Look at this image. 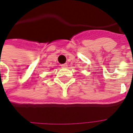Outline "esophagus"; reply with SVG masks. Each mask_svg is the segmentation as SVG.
Listing matches in <instances>:
<instances>
[{"instance_id": "obj_1", "label": "esophagus", "mask_w": 133, "mask_h": 133, "mask_svg": "<svg viewBox=\"0 0 133 133\" xmlns=\"http://www.w3.org/2000/svg\"><path fill=\"white\" fill-rule=\"evenodd\" d=\"M61 67H62L63 68H66L67 67H68V64L67 63L63 64V65H61Z\"/></svg>"}]
</instances>
